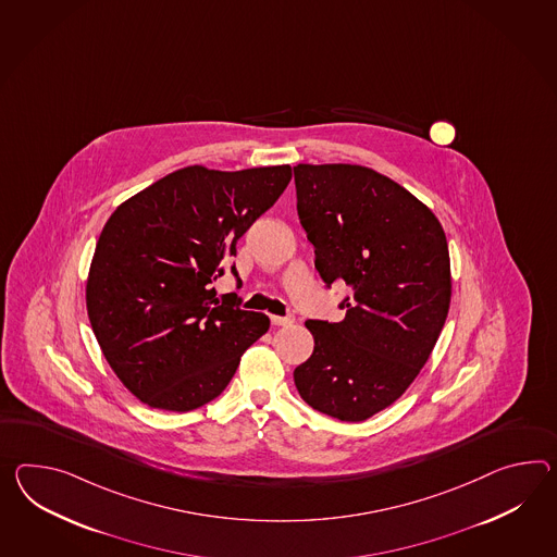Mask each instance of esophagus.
<instances>
[{"label": "esophagus", "instance_id": "esophagus-1", "mask_svg": "<svg viewBox=\"0 0 557 557\" xmlns=\"http://www.w3.org/2000/svg\"><path fill=\"white\" fill-rule=\"evenodd\" d=\"M272 320L273 326H289V324H294V315H272L270 318Z\"/></svg>", "mask_w": 557, "mask_h": 557}]
</instances>
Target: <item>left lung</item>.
I'll use <instances>...</instances> for the list:
<instances>
[{
    "mask_svg": "<svg viewBox=\"0 0 557 557\" xmlns=\"http://www.w3.org/2000/svg\"><path fill=\"white\" fill-rule=\"evenodd\" d=\"M298 218L327 289L346 284L342 322L306 320L313 352L299 396L339 421L393 405L433 352L450 304L445 231L398 183L358 164L294 166Z\"/></svg>",
    "mask_w": 557,
    "mask_h": 557,
    "instance_id": "left-lung-1",
    "label": "left lung"
}]
</instances>
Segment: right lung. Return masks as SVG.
<instances>
[{
    "instance_id": "obj_1",
    "label": "right lung",
    "mask_w": 557,
    "mask_h": 557,
    "mask_svg": "<svg viewBox=\"0 0 557 557\" xmlns=\"http://www.w3.org/2000/svg\"><path fill=\"white\" fill-rule=\"evenodd\" d=\"M289 178V164L235 173L187 166L110 215L86 308L110 368L145 405L187 412L211 403L268 332L265 313L242 310L235 292L219 298L211 284ZM230 272L242 284L233 261Z\"/></svg>"
}]
</instances>
